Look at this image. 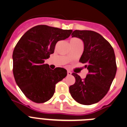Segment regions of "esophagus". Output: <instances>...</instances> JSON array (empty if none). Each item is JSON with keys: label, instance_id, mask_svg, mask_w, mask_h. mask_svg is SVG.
<instances>
[{"label": "esophagus", "instance_id": "obj_1", "mask_svg": "<svg viewBox=\"0 0 127 127\" xmlns=\"http://www.w3.org/2000/svg\"><path fill=\"white\" fill-rule=\"evenodd\" d=\"M72 75V72L70 71H67V75Z\"/></svg>", "mask_w": 127, "mask_h": 127}]
</instances>
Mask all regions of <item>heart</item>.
I'll return each instance as SVG.
<instances>
[{"label": "heart", "instance_id": "1", "mask_svg": "<svg viewBox=\"0 0 127 127\" xmlns=\"http://www.w3.org/2000/svg\"><path fill=\"white\" fill-rule=\"evenodd\" d=\"M71 40H74V41H81L80 39H79L78 38H72V39H71Z\"/></svg>", "mask_w": 127, "mask_h": 127}]
</instances>
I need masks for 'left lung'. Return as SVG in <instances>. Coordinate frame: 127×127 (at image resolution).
Segmentation results:
<instances>
[{"label":"left lung","mask_w":127,"mask_h":127,"mask_svg":"<svg viewBox=\"0 0 127 127\" xmlns=\"http://www.w3.org/2000/svg\"><path fill=\"white\" fill-rule=\"evenodd\" d=\"M72 37L83 41L84 48L79 62L84 64L89 72L84 79L75 73L72 74L75 82L69 87L70 93L80 104H95L105 96L116 75L114 50L106 39L95 31L75 30Z\"/></svg>","instance_id":"1"}]
</instances>
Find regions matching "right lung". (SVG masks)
Wrapping results in <instances>:
<instances>
[{
	"label": "right lung",
	"instance_id": "obj_1",
	"mask_svg": "<svg viewBox=\"0 0 127 127\" xmlns=\"http://www.w3.org/2000/svg\"><path fill=\"white\" fill-rule=\"evenodd\" d=\"M72 30L38 25L23 34L13 51V74L16 84L29 99L36 103L53 96L56 84L65 78L67 70H54L45 60L54 53L56 43L68 38Z\"/></svg>",
	"mask_w": 127,
	"mask_h": 127
}]
</instances>
